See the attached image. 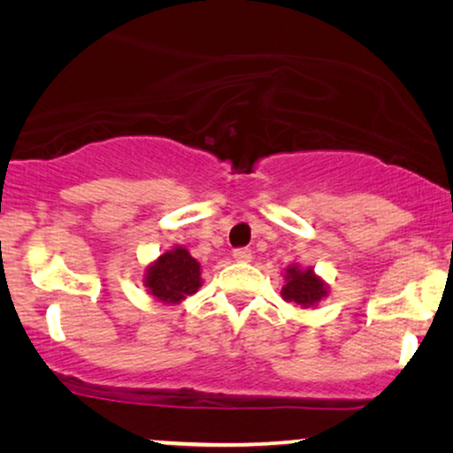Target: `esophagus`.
I'll return each instance as SVG.
<instances>
[{"instance_id":"esophagus-1","label":"esophagus","mask_w":453,"mask_h":453,"mask_svg":"<svg viewBox=\"0 0 453 453\" xmlns=\"http://www.w3.org/2000/svg\"><path fill=\"white\" fill-rule=\"evenodd\" d=\"M233 257H234V262H241V264H247V262H251V251L247 250V247H241V250H234L233 251Z\"/></svg>"}]
</instances>
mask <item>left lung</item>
Masks as SVG:
<instances>
[{
  "label": "left lung",
  "instance_id": "1",
  "mask_svg": "<svg viewBox=\"0 0 453 453\" xmlns=\"http://www.w3.org/2000/svg\"><path fill=\"white\" fill-rule=\"evenodd\" d=\"M280 295L287 303L309 309L327 296V284L315 274L313 268H301L299 264H293L284 272V287Z\"/></svg>",
  "mask_w": 453,
  "mask_h": 453
}]
</instances>
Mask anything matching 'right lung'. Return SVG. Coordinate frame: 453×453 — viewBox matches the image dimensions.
Listing matches in <instances>:
<instances>
[{
    "label": "right lung",
    "mask_w": 453,
    "mask_h": 453,
    "mask_svg": "<svg viewBox=\"0 0 453 453\" xmlns=\"http://www.w3.org/2000/svg\"><path fill=\"white\" fill-rule=\"evenodd\" d=\"M144 287L154 299L177 305L202 287L200 264L181 245L165 251L146 268Z\"/></svg>",
    "instance_id": "right-lung-1"
}]
</instances>
